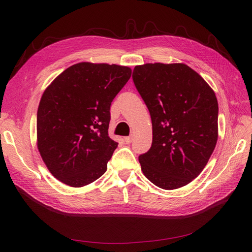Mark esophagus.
<instances>
[{"mask_svg": "<svg viewBox=\"0 0 252 252\" xmlns=\"http://www.w3.org/2000/svg\"><path fill=\"white\" fill-rule=\"evenodd\" d=\"M132 140H133V136H132V135L126 136V138L124 139V141H125V143H126V144H130V143L132 142Z\"/></svg>", "mask_w": 252, "mask_h": 252, "instance_id": "1", "label": "esophagus"}]
</instances>
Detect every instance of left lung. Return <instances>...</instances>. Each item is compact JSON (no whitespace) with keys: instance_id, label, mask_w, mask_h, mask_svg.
Returning <instances> with one entry per match:
<instances>
[{"instance_id":"8db88e82","label":"left lung","mask_w":252,"mask_h":252,"mask_svg":"<svg viewBox=\"0 0 252 252\" xmlns=\"http://www.w3.org/2000/svg\"><path fill=\"white\" fill-rule=\"evenodd\" d=\"M132 80L149 110L150 149L139 157L143 173L159 188L189 184L207 164L218 141L217 96L189 66H135Z\"/></svg>"}]
</instances>
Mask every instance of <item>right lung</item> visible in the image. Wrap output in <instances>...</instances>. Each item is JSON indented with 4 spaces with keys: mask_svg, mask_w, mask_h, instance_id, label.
<instances>
[{
    "mask_svg": "<svg viewBox=\"0 0 252 252\" xmlns=\"http://www.w3.org/2000/svg\"><path fill=\"white\" fill-rule=\"evenodd\" d=\"M130 77L126 66L82 62L44 91L36 116L37 148L53 177L83 187L106 172L118 147L108 135L110 105Z\"/></svg>",
    "mask_w": 252,
    "mask_h": 252,
    "instance_id": "right-lung-1",
    "label": "right lung"
}]
</instances>
